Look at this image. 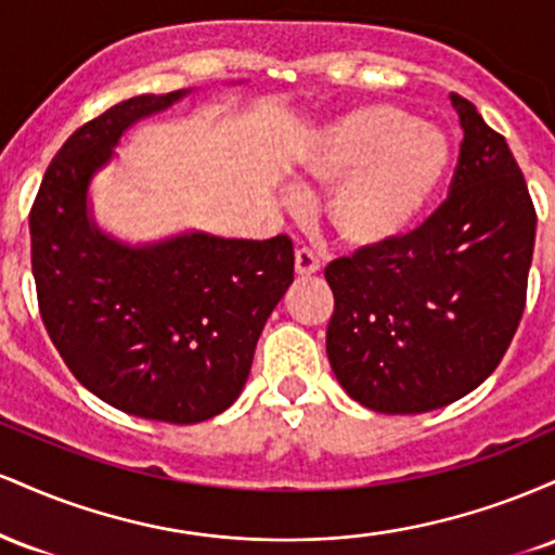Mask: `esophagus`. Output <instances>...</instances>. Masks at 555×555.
<instances>
[{
  "instance_id": "obj_1",
  "label": "esophagus",
  "mask_w": 555,
  "mask_h": 555,
  "mask_svg": "<svg viewBox=\"0 0 555 555\" xmlns=\"http://www.w3.org/2000/svg\"><path fill=\"white\" fill-rule=\"evenodd\" d=\"M321 271V260L313 250H297L295 253V273L297 276H313V273Z\"/></svg>"
}]
</instances>
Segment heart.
Listing matches in <instances>:
<instances>
[{"mask_svg":"<svg viewBox=\"0 0 555 555\" xmlns=\"http://www.w3.org/2000/svg\"><path fill=\"white\" fill-rule=\"evenodd\" d=\"M451 167V143L436 125L397 104H365L313 132L299 175L331 188L326 219L344 245L373 250L401 237L436 197ZM297 203L295 190L284 193Z\"/></svg>","mask_w":555,"mask_h":555,"instance_id":"heart-1","label":"heart"}]
</instances>
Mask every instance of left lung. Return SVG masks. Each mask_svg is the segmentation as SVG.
Masks as SVG:
<instances>
[{
  "label": "left lung",
  "mask_w": 555,
  "mask_h": 555,
  "mask_svg": "<svg viewBox=\"0 0 555 555\" xmlns=\"http://www.w3.org/2000/svg\"><path fill=\"white\" fill-rule=\"evenodd\" d=\"M449 201L404 237L326 269L331 371L384 415H420L475 391L521 321L534 216L512 149L462 95Z\"/></svg>",
  "instance_id": "8db88e82"
}]
</instances>
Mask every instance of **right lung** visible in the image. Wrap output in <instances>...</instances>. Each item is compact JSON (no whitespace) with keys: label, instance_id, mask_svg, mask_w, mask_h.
<instances>
[{"label":"right lung","instance_id":"right-lung-1","mask_svg":"<svg viewBox=\"0 0 555 555\" xmlns=\"http://www.w3.org/2000/svg\"><path fill=\"white\" fill-rule=\"evenodd\" d=\"M193 88L119 101L78 127L30 211L43 326L75 378L106 404L193 425L232 406L266 321L295 282L292 240L188 232L127 242L101 229L91 184L122 138Z\"/></svg>","mask_w":555,"mask_h":555}]
</instances>
